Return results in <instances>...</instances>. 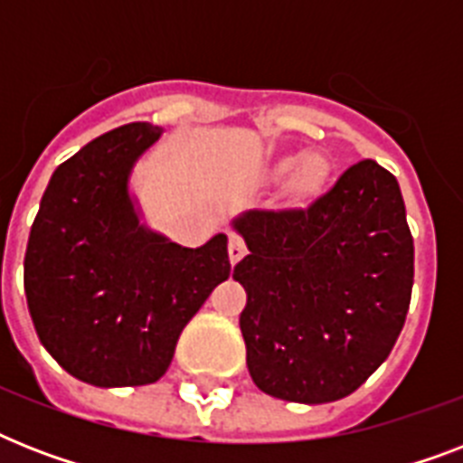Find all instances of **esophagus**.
<instances>
[{
	"label": "esophagus",
	"mask_w": 463,
	"mask_h": 463,
	"mask_svg": "<svg viewBox=\"0 0 463 463\" xmlns=\"http://www.w3.org/2000/svg\"><path fill=\"white\" fill-rule=\"evenodd\" d=\"M245 252H247L245 240L240 238V235H231V240H228V257H231L232 264L242 260V257H245Z\"/></svg>",
	"instance_id": "esophagus-1"
}]
</instances>
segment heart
<instances>
[{
  "mask_svg": "<svg viewBox=\"0 0 463 463\" xmlns=\"http://www.w3.org/2000/svg\"><path fill=\"white\" fill-rule=\"evenodd\" d=\"M290 170H296V187L317 189L326 177V160L319 154H290L276 160L274 175H288Z\"/></svg>",
  "mask_w": 463,
  "mask_h": 463,
  "instance_id": "obj_1",
  "label": "heart"
}]
</instances>
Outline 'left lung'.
Masks as SVG:
<instances>
[{"instance_id": "1", "label": "left lung", "mask_w": 463, "mask_h": 463, "mask_svg": "<svg viewBox=\"0 0 463 463\" xmlns=\"http://www.w3.org/2000/svg\"><path fill=\"white\" fill-rule=\"evenodd\" d=\"M247 257L240 329L254 384L296 403L353 394L387 360L413 288V238L399 182L374 160L351 165L300 209L232 218Z\"/></svg>"}]
</instances>
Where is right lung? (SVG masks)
Returning <instances> with one entry per match:
<instances>
[{
	"mask_svg": "<svg viewBox=\"0 0 463 463\" xmlns=\"http://www.w3.org/2000/svg\"><path fill=\"white\" fill-rule=\"evenodd\" d=\"M160 134L132 122L64 160L25 247L24 288L40 344L93 387L158 382L182 329L231 276L225 232L194 250L141 221L129 180Z\"/></svg>",
	"mask_w": 463,
	"mask_h": 463,
	"instance_id": "right-lung-1",
	"label": "right lung"
}]
</instances>
